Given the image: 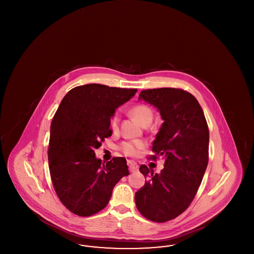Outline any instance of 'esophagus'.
<instances>
[{
  "mask_svg": "<svg viewBox=\"0 0 254 254\" xmlns=\"http://www.w3.org/2000/svg\"><path fill=\"white\" fill-rule=\"evenodd\" d=\"M127 166H128V169H129L131 172L138 170V165L134 161H130V160L127 161Z\"/></svg>",
  "mask_w": 254,
  "mask_h": 254,
  "instance_id": "34e87169",
  "label": "esophagus"
}]
</instances>
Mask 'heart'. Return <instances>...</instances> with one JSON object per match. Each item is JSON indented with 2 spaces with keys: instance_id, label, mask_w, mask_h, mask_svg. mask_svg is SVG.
<instances>
[{
  "instance_id": "obj_1",
  "label": "heart",
  "mask_w": 254,
  "mask_h": 254,
  "mask_svg": "<svg viewBox=\"0 0 254 254\" xmlns=\"http://www.w3.org/2000/svg\"><path fill=\"white\" fill-rule=\"evenodd\" d=\"M130 114L133 117L139 122L142 126H148L152 119H153V110L150 107L140 104L136 105L129 110ZM119 122H120V117L117 113H115L109 121L110 128L112 131H117L119 128ZM144 147V143L142 141H130V142H126L122 145V150L126 155L128 156H136L140 149Z\"/></svg>"
}]
</instances>
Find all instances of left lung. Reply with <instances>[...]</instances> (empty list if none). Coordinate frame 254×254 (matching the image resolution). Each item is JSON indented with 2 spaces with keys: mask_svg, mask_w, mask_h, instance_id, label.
Instances as JSON below:
<instances>
[{
  "mask_svg": "<svg viewBox=\"0 0 254 254\" xmlns=\"http://www.w3.org/2000/svg\"><path fill=\"white\" fill-rule=\"evenodd\" d=\"M139 100L157 108L164 120L149 158L163 156L165 164L159 174L140 167L147 181L135 193V203L144 217L164 223L183 213L197 193L208 163V127L198 101L186 90L145 89Z\"/></svg>",
  "mask_w": 254,
  "mask_h": 254,
  "instance_id": "left-lung-1",
  "label": "left lung"
}]
</instances>
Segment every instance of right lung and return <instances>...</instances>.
Segmentation results:
<instances>
[{
    "label": "right lung",
    "instance_id": "1",
    "mask_svg": "<svg viewBox=\"0 0 254 254\" xmlns=\"http://www.w3.org/2000/svg\"><path fill=\"white\" fill-rule=\"evenodd\" d=\"M136 92L89 84L74 87L62 100L50 126L49 170L57 196L74 214L86 217L105 208L115 185L129 174L125 158L105 164L94 150L112 135L115 109Z\"/></svg>",
    "mask_w": 254,
    "mask_h": 254
}]
</instances>
